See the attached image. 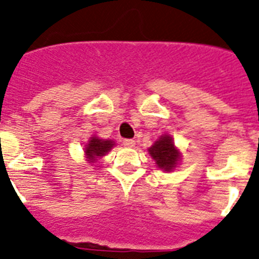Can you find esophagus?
Here are the masks:
<instances>
[{"mask_svg": "<svg viewBox=\"0 0 259 259\" xmlns=\"http://www.w3.org/2000/svg\"><path fill=\"white\" fill-rule=\"evenodd\" d=\"M123 144H124L125 147H134L135 140L134 139H124V140H123Z\"/></svg>", "mask_w": 259, "mask_h": 259, "instance_id": "obj_1", "label": "esophagus"}]
</instances>
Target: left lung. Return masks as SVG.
<instances>
[{
  "label": "left lung",
  "mask_w": 259,
  "mask_h": 259,
  "mask_svg": "<svg viewBox=\"0 0 259 259\" xmlns=\"http://www.w3.org/2000/svg\"><path fill=\"white\" fill-rule=\"evenodd\" d=\"M148 152L156 161L157 166L168 172L176 168L177 161L181 157L180 152L173 144L172 138L168 135H164L159 140H156L155 144L148 148Z\"/></svg>",
  "instance_id": "8db88e82"
}]
</instances>
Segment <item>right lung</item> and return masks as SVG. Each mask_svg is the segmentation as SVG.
Here are the masks:
<instances>
[{"label": "right lung", "mask_w": 259, "mask_h": 259, "mask_svg": "<svg viewBox=\"0 0 259 259\" xmlns=\"http://www.w3.org/2000/svg\"><path fill=\"white\" fill-rule=\"evenodd\" d=\"M112 147H114L112 140H103V139L95 136V138H91L89 140V144H86L84 152H86V157L89 159V161L94 163L98 157H102L108 151H111Z\"/></svg>", "instance_id": "add662e5"}]
</instances>
